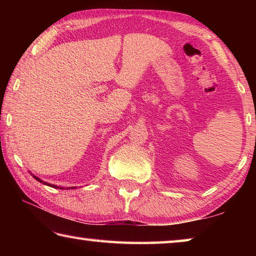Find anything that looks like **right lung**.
<instances>
[{"label":"right lung","instance_id":"obj_1","mask_svg":"<svg viewBox=\"0 0 256 256\" xmlns=\"http://www.w3.org/2000/svg\"><path fill=\"white\" fill-rule=\"evenodd\" d=\"M34 178L36 180H38V182H40V183H42V184L50 186V188H60V190H63V188H58V186H55V185H52V184H48V183H45V182H42V180H40V178H38V177H36V176H34Z\"/></svg>","mask_w":256,"mask_h":256}]
</instances>
